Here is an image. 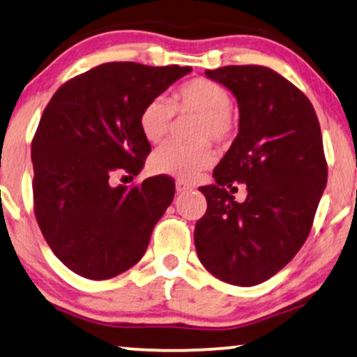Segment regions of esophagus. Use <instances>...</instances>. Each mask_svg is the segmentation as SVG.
Here are the masks:
<instances>
[{
    "mask_svg": "<svg viewBox=\"0 0 357 357\" xmlns=\"http://www.w3.org/2000/svg\"><path fill=\"white\" fill-rule=\"evenodd\" d=\"M175 190H177V193H185V192H190V190H193V187L187 182H183V180H177L175 182Z\"/></svg>",
    "mask_w": 357,
    "mask_h": 357,
    "instance_id": "obj_1",
    "label": "esophagus"
}]
</instances>
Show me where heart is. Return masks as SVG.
Returning a JSON list of instances; mask_svg holds the SVG:
<instances>
[{"instance_id":"heart-1","label":"heart","mask_w":357,"mask_h":357,"mask_svg":"<svg viewBox=\"0 0 357 357\" xmlns=\"http://www.w3.org/2000/svg\"><path fill=\"white\" fill-rule=\"evenodd\" d=\"M232 97L226 87L206 77H195L178 87L167 100L159 96L151 99L139 114V130L151 144L167 138L175 114L199 115L197 139L192 146L165 144L151 158V170L159 175L192 180L208 169L216 159L213 146L206 139L222 144L237 133V119L232 112Z\"/></svg>"}]
</instances>
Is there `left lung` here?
<instances>
[{
  "mask_svg": "<svg viewBox=\"0 0 357 357\" xmlns=\"http://www.w3.org/2000/svg\"><path fill=\"white\" fill-rule=\"evenodd\" d=\"M238 104V133L214 169L216 183L199 187L208 202L195 226L203 266L218 280L255 286L289 263L314 222L326 185L320 123L310 100L266 66L208 70ZM245 183L237 204L227 188Z\"/></svg>",
  "mask_w": 357,
  "mask_h": 357,
  "instance_id": "8db88e82",
  "label": "left lung"
}]
</instances>
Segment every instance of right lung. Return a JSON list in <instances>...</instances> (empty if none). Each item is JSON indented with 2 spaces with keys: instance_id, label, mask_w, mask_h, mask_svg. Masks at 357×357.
I'll list each match as a JSON object with an SVG mask.
<instances>
[{
  "instance_id": "obj_1",
  "label": "right lung",
  "mask_w": 357,
  "mask_h": 357,
  "mask_svg": "<svg viewBox=\"0 0 357 357\" xmlns=\"http://www.w3.org/2000/svg\"><path fill=\"white\" fill-rule=\"evenodd\" d=\"M192 71L114 61L65 82L43 110L32 139L33 211L52 252L87 280H110L143 258L175 183L149 177L112 187L115 172L138 175L151 144L139 114Z\"/></svg>"
}]
</instances>
